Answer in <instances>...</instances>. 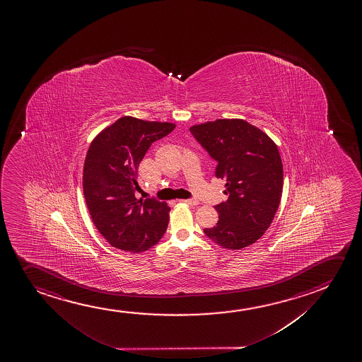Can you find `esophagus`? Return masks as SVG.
Wrapping results in <instances>:
<instances>
[{
	"instance_id": "1",
	"label": "esophagus",
	"mask_w": 362,
	"mask_h": 362,
	"mask_svg": "<svg viewBox=\"0 0 362 362\" xmlns=\"http://www.w3.org/2000/svg\"><path fill=\"white\" fill-rule=\"evenodd\" d=\"M180 202L187 203L189 206H197V199H180Z\"/></svg>"
}]
</instances>
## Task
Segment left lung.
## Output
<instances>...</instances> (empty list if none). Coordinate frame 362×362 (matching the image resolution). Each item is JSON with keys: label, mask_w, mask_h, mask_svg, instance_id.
I'll return each instance as SVG.
<instances>
[{"label": "left lung", "mask_w": 362, "mask_h": 362, "mask_svg": "<svg viewBox=\"0 0 362 362\" xmlns=\"http://www.w3.org/2000/svg\"><path fill=\"white\" fill-rule=\"evenodd\" d=\"M189 132L217 161L216 176L226 180L228 199L216 206L217 224L203 232L216 244L239 250L259 240L274 221L284 188L277 145L244 119H217Z\"/></svg>", "instance_id": "obj_1"}]
</instances>
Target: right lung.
Instances as JSON below:
<instances>
[{"mask_svg":"<svg viewBox=\"0 0 362 362\" xmlns=\"http://www.w3.org/2000/svg\"><path fill=\"white\" fill-rule=\"evenodd\" d=\"M174 123L122 117L92 140L83 164V196L92 222L112 246L148 250L163 238L170 207L155 198H135L140 161Z\"/></svg>","mask_w":362,"mask_h":362,"instance_id":"right-lung-1","label":"right lung"}]
</instances>
